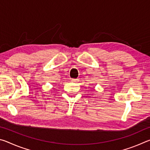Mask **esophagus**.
Returning a JSON list of instances; mask_svg holds the SVG:
<instances>
[{
  "label": "esophagus",
  "mask_w": 150,
  "mask_h": 150,
  "mask_svg": "<svg viewBox=\"0 0 150 150\" xmlns=\"http://www.w3.org/2000/svg\"><path fill=\"white\" fill-rule=\"evenodd\" d=\"M71 81H73V82L77 83V82H78V81H79V79H78V78H77V79H72Z\"/></svg>",
  "instance_id": "34e87169"
}]
</instances>
